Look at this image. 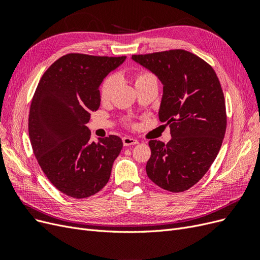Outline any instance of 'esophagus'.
Listing matches in <instances>:
<instances>
[{
    "label": "esophagus",
    "instance_id": "1",
    "mask_svg": "<svg viewBox=\"0 0 260 260\" xmlns=\"http://www.w3.org/2000/svg\"><path fill=\"white\" fill-rule=\"evenodd\" d=\"M122 143H123L124 146H131V145L138 144V140L133 139L131 137H123L122 138Z\"/></svg>",
    "mask_w": 260,
    "mask_h": 260
}]
</instances>
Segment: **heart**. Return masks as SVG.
Masks as SVG:
<instances>
[{"label": "heart", "instance_id": "b5f03b06", "mask_svg": "<svg viewBox=\"0 0 260 260\" xmlns=\"http://www.w3.org/2000/svg\"><path fill=\"white\" fill-rule=\"evenodd\" d=\"M133 80H135V84L137 88V86H139V85H142L148 81H153V80H157V79H156V77L151 73L140 72L133 76ZM115 86H116L115 77L114 76L106 77L103 80V82H102L101 88H100L101 100L103 102H107L111 100V98L113 96Z\"/></svg>", "mask_w": 260, "mask_h": 260}]
</instances>
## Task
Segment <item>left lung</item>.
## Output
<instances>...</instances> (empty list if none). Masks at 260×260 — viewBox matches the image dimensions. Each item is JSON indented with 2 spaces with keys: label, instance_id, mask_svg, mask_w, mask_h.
<instances>
[{
  "label": "left lung",
  "instance_id": "1",
  "mask_svg": "<svg viewBox=\"0 0 260 260\" xmlns=\"http://www.w3.org/2000/svg\"><path fill=\"white\" fill-rule=\"evenodd\" d=\"M164 84L159 120L167 122V144L151 140L147 177L164 190L179 193L206 174L221 147L226 129L225 102L212 67L198 55L169 50L132 55Z\"/></svg>",
  "mask_w": 260,
  "mask_h": 260
}]
</instances>
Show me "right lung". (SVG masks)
Returning a JSON list of instances; mask_svg holds the SVG:
<instances>
[{
    "label": "right lung",
    "mask_w": 260,
    "mask_h": 260,
    "mask_svg": "<svg viewBox=\"0 0 260 260\" xmlns=\"http://www.w3.org/2000/svg\"><path fill=\"white\" fill-rule=\"evenodd\" d=\"M124 59L66 54L38 83L28 120L31 146L46 178L70 198L86 199L100 192L122 148L121 139L113 135L91 142L85 123L100 107V84Z\"/></svg>",
    "instance_id": "obj_1"
}]
</instances>
